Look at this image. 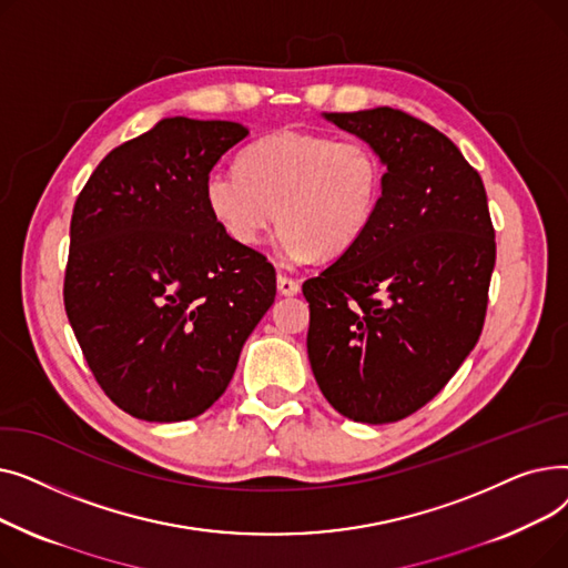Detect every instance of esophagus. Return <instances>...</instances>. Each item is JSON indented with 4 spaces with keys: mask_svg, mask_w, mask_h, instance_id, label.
Returning <instances> with one entry per match:
<instances>
[{
    "mask_svg": "<svg viewBox=\"0 0 568 568\" xmlns=\"http://www.w3.org/2000/svg\"><path fill=\"white\" fill-rule=\"evenodd\" d=\"M278 290H281V294H285V296H292V294H296L302 290V285H300V281L296 278H290V276H278Z\"/></svg>",
    "mask_w": 568,
    "mask_h": 568,
    "instance_id": "obj_1",
    "label": "esophagus"
}]
</instances>
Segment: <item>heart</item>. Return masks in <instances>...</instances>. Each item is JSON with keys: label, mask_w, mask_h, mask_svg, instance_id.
Listing matches in <instances>:
<instances>
[{"label": "heart", "mask_w": 568, "mask_h": 568, "mask_svg": "<svg viewBox=\"0 0 568 568\" xmlns=\"http://www.w3.org/2000/svg\"><path fill=\"white\" fill-rule=\"evenodd\" d=\"M384 191V165L356 138L276 131L251 142L236 168L209 172L204 200L236 246L255 248L278 219L285 264L338 260L371 230Z\"/></svg>", "instance_id": "heart-1"}]
</instances>
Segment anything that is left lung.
I'll list each match as a JSON object with an SVG mask.
<instances>
[{
  "instance_id": "left-lung-1",
  "label": "left lung",
  "mask_w": 568,
  "mask_h": 568,
  "mask_svg": "<svg viewBox=\"0 0 568 568\" xmlns=\"http://www.w3.org/2000/svg\"><path fill=\"white\" fill-rule=\"evenodd\" d=\"M386 165L375 221L347 255L304 283L308 359L343 416L394 424L449 382L481 336L495 227L479 172L403 110L326 112Z\"/></svg>"
}]
</instances>
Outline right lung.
I'll return each mask as SVG.
<instances>
[{"label": "right lung", "instance_id": "1", "mask_svg": "<svg viewBox=\"0 0 568 568\" xmlns=\"http://www.w3.org/2000/svg\"><path fill=\"white\" fill-rule=\"evenodd\" d=\"M248 129L168 116L99 163L71 219L64 306L105 396L142 422L212 407L274 304L276 268L236 246L204 182Z\"/></svg>", "mask_w": 568, "mask_h": 568}]
</instances>
